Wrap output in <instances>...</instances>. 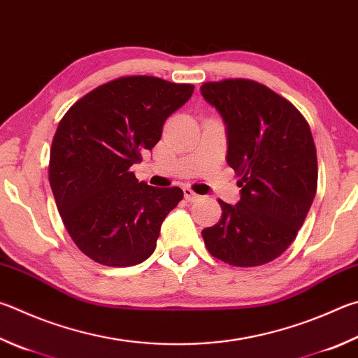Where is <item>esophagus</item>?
<instances>
[{
    "instance_id": "34e87169",
    "label": "esophagus",
    "mask_w": 358,
    "mask_h": 358,
    "mask_svg": "<svg viewBox=\"0 0 358 358\" xmlns=\"http://www.w3.org/2000/svg\"><path fill=\"white\" fill-rule=\"evenodd\" d=\"M183 194H185V199L187 200V201H197L199 199H200V196H199V194H196V192H194L192 189H191V187H183Z\"/></svg>"
}]
</instances>
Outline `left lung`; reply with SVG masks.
<instances>
[{
  "label": "left lung",
  "instance_id": "8db88e82",
  "mask_svg": "<svg viewBox=\"0 0 358 358\" xmlns=\"http://www.w3.org/2000/svg\"><path fill=\"white\" fill-rule=\"evenodd\" d=\"M222 115L227 162L241 180V200H219V222L201 231L214 258L239 268L272 262L297 236L317 186L316 147L303 115L274 90L252 80L201 84Z\"/></svg>",
  "mask_w": 358,
  "mask_h": 358
}]
</instances>
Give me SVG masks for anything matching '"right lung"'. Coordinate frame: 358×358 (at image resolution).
Returning <instances> with one entry per match:
<instances>
[{"mask_svg":"<svg viewBox=\"0 0 358 358\" xmlns=\"http://www.w3.org/2000/svg\"><path fill=\"white\" fill-rule=\"evenodd\" d=\"M192 92V84L122 76L90 90L57 125L51 191L70 238L94 262L123 268L153 253L183 191L139 183L131 166L158 144L167 117Z\"/></svg>","mask_w":358,"mask_h":358,"instance_id":"add662e5","label":"right lung"}]
</instances>
